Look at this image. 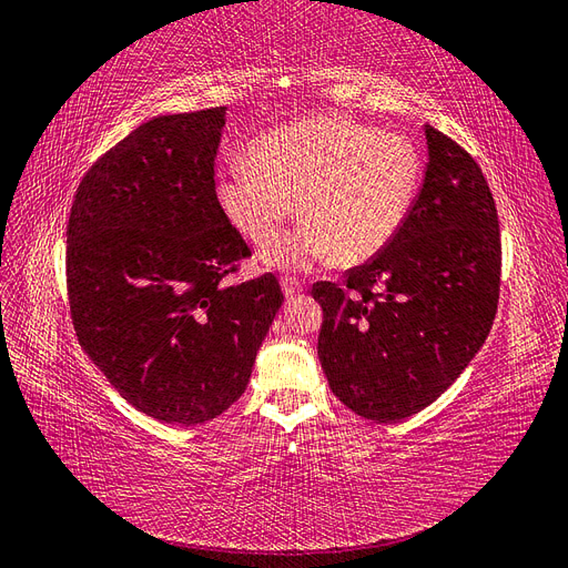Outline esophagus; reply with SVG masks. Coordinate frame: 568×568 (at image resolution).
<instances>
[{
	"label": "esophagus",
	"instance_id": "obj_1",
	"mask_svg": "<svg viewBox=\"0 0 568 568\" xmlns=\"http://www.w3.org/2000/svg\"><path fill=\"white\" fill-rule=\"evenodd\" d=\"M303 288L305 284L298 277H282V291L286 298H296Z\"/></svg>",
	"mask_w": 568,
	"mask_h": 568
}]
</instances>
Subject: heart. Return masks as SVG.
Returning <instances> with one entry per match:
<instances>
[{
    "mask_svg": "<svg viewBox=\"0 0 568 568\" xmlns=\"http://www.w3.org/2000/svg\"><path fill=\"white\" fill-rule=\"evenodd\" d=\"M419 178V153L407 136L346 118H307L263 134L248 161L222 170L215 194L257 248L277 242L296 203L305 225L272 251L274 265L301 270L329 255L357 265L400 232Z\"/></svg>",
    "mask_w": 568,
    "mask_h": 568,
    "instance_id": "heart-1",
    "label": "heart"
}]
</instances>
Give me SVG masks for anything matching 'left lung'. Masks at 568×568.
<instances>
[{
  "label": "left lung",
  "mask_w": 568,
  "mask_h": 568,
  "mask_svg": "<svg viewBox=\"0 0 568 568\" xmlns=\"http://www.w3.org/2000/svg\"><path fill=\"white\" fill-rule=\"evenodd\" d=\"M419 194L393 242L343 282H315L317 355L336 398L372 422L432 405L471 363L500 298L495 199L471 153L426 125Z\"/></svg>",
  "instance_id": "8db88e82"
}]
</instances>
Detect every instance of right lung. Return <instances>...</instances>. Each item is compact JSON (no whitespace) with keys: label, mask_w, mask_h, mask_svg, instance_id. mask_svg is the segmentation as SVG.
Masks as SVG:
<instances>
[{"label":"right lung","mask_w":568,"mask_h":568,"mask_svg":"<svg viewBox=\"0 0 568 568\" xmlns=\"http://www.w3.org/2000/svg\"><path fill=\"white\" fill-rule=\"evenodd\" d=\"M225 106L159 115L99 156L65 230L80 346L144 415L196 426L242 398L284 294L272 272L230 286L251 257L222 213Z\"/></svg>","instance_id":"right-lung-1"}]
</instances>
